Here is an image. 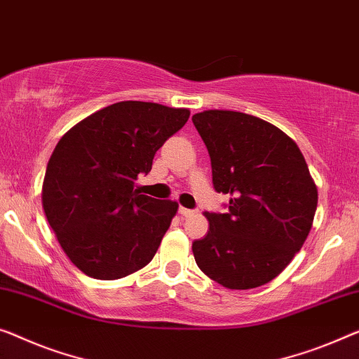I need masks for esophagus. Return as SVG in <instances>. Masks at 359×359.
<instances>
[{"instance_id":"1","label":"esophagus","mask_w":359,"mask_h":359,"mask_svg":"<svg viewBox=\"0 0 359 359\" xmlns=\"http://www.w3.org/2000/svg\"><path fill=\"white\" fill-rule=\"evenodd\" d=\"M179 214H180V216H184V217H189V216H191V214H195V211L187 210V208L180 206V208H179Z\"/></svg>"}]
</instances>
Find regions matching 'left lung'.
<instances>
[{"label": "left lung", "mask_w": 359, "mask_h": 359, "mask_svg": "<svg viewBox=\"0 0 359 359\" xmlns=\"http://www.w3.org/2000/svg\"><path fill=\"white\" fill-rule=\"evenodd\" d=\"M211 158L212 185L229 211L205 212L210 231L191 245L200 269L222 287L248 290L290 264L313 227L318 189L297 143L237 111L191 117Z\"/></svg>", "instance_id": "left-lung-1"}]
</instances>
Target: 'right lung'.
Returning a JSON list of instances; mask_svg holds the SVG:
<instances>
[{"instance_id": "obj_1", "label": "right lung", "mask_w": 359, "mask_h": 359, "mask_svg": "<svg viewBox=\"0 0 359 359\" xmlns=\"http://www.w3.org/2000/svg\"><path fill=\"white\" fill-rule=\"evenodd\" d=\"M189 117L185 108L121 101L57 142L41 203L64 253L83 274L116 280L153 259L179 205L142 195L135 180Z\"/></svg>"}]
</instances>
